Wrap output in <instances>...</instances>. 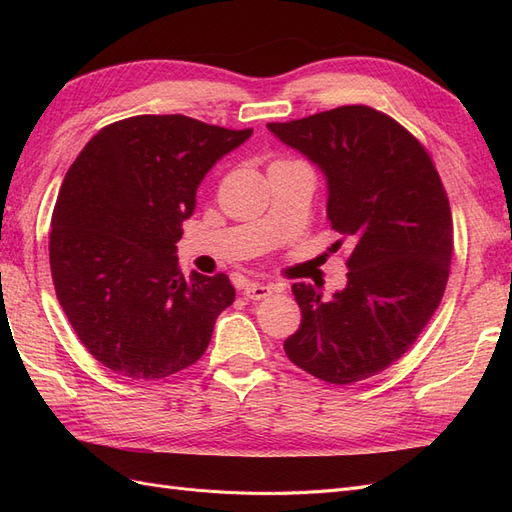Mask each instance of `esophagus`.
I'll use <instances>...</instances> for the list:
<instances>
[{
	"label": "esophagus",
	"instance_id": "1",
	"mask_svg": "<svg viewBox=\"0 0 512 512\" xmlns=\"http://www.w3.org/2000/svg\"><path fill=\"white\" fill-rule=\"evenodd\" d=\"M277 290V286H271V284H258V282H247L245 286H243V294L247 299H252V301H260V299H265V297H269L271 292H275Z\"/></svg>",
	"mask_w": 512,
	"mask_h": 512
}]
</instances>
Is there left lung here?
Masks as SVG:
<instances>
[{"label":"left lung","mask_w":512,"mask_h":512,"mask_svg":"<svg viewBox=\"0 0 512 512\" xmlns=\"http://www.w3.org/2000/svg\"><path fill=\"white\" fill-rule=\"evenodd\" d=\"M267 128L318 166L327 218L354 245L348 284L331 299L318 284L292 286L303 318L286 356L324 382H361L416 342L444 294L453 218L438 170L408 130L369 106Z\"/></svg>","instance_id":"1"}]
</instances>
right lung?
<instances>
[{
    "mask_svg": "<svg viewBox=\"0 0 512 512\" xmlns=\"http://www.w3.org/2000/svg\"><path fill=\"white\" fill-rule=\"evenodd\" d=\"M250 136L138 115L102 128L66 173L51 222L53 284L74 333L115 374L168 378L205 354L235 288L224 273L183 277L175 243L198 185Z\"/></svg>",
    "mask_w": 512,
    "mask_h": 512,
    "instance_id": "obj_1",
    "label": "right lung"
}]
</instances>
